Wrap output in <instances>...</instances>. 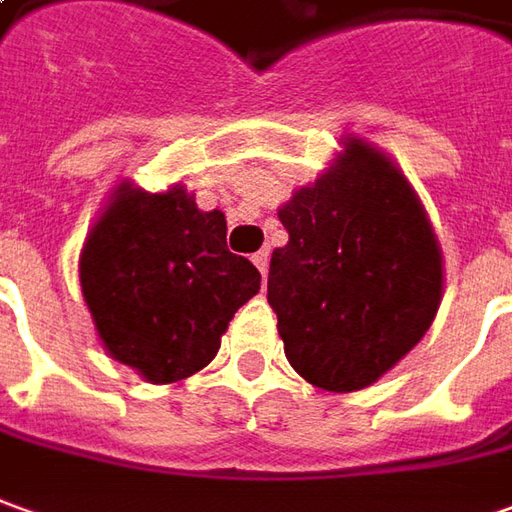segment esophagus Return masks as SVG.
<instances>
[{
  "label": "esophagus",
  "mask_w": 512,
  "mask_h": 512,
  "mask_svg": "<svg viewBox=\"0 0 512 512\" xmlns=\"http://www.w3.org/2000/svg\"><path fill=\"white\" fill-rule=\"evenodd\" d=\"M252 260H255V266L260 269V274L266 277V274H269V249H260L257 255H252Z\"/></svg>",
  "instance_id": "34e87169"
}]
</instances>
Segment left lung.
I'll return each instance as SVG.
<instances>
[{
	"instance_id": "left-lung-1",
	"label": "left lung",
	"mask_w": 512,
	"mask_h": 512,
	"mask_svg": "<svg viewBox=\"0 0 512 512\" xmlns=\"http://www.w3.org/2000/svg\"><path fill=\"white\" fill-rule=\"evenodd\" d=\"M269 305L285 358L328 392L375 384L415 347L443 297V252L398 165L350 137L280 207Z\"/></svg>"
}]
</instances>
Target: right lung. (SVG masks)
<instances>
[{
    "instance_id": "add662e5",
    "label": "right lung",
    "mask_w": 512,
    "mask_h": 512,
    "mask_svg": "<svg viewBox=\"0 0 512 512\" xmlns=\"http://www.w3.org/2000/svg\"><path fill=\"white\" fill-rule=\"evenodd\" d=\"M81 291L111 358L151 384L207 367L229 319L260 291V271L227 249V218L173 184L123 182L81 252Z\"/></svg>"
}]
</instances>
